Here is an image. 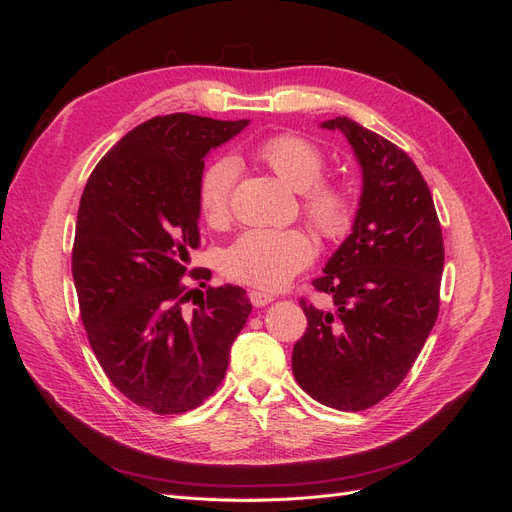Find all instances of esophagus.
Here are the masks:
<instances>
[{
	"mask_svg": "<svg viewBox=\"0 0 512 512\" xmlns=\"http://www.w3.org/2000/svg\"><path fill=\"white\" fill-rule=\"evenodd\" d=\"M247 297H250V303H252L254 307H265L267 303L273 301V294L260 292V290H250V294H247Z\"/></svg>",
	"mask_w": 512,
	"mask_h": 512,
	"instance_id": "1",
	"label": "esophagus"
}]
</instances>
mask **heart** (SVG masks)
<instances>
[{
    "instance_id": "1",
    "label": "heart",
    "mask_w": 512,
    "mask_h": 512,
    "mask_svg": "<svg viewBox=\"0 0 512 512\" xmlns=\"http://www.w3.org/2000/svg\"><path fill=\"white\" fill-rule=\"evenodd\" d=\"M258 160L301 192L307 220L324 239L342 237L352 220V198L342 181L322 177L324 151L299 134H273L256 147ZM237 181V162L218 158L198 183V209L211 226L230 220V200ZM314 243L299 228H250L232 243L222 269L226 277L262 290H280L314 260Z\"/></svg>"
}]
</instances>
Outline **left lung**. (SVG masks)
<instances>
[{
	"mask_svg": "<svg viewBox=\"0 0 512 512\" xmlns=\"http://www.w3.org/2000/svg\"><path fill=\"white\" fill-rule=\"evenodd\" d=\"M322 126L346 134L363 194L352 235L312 282L333 309L299 301L307 329L292 374L320 404L359 412L404 382L438 320L444 241L427 181L404 149L348 117Z\"/></svg>",
	"mask_w": 512,
	"mask_h": 512,
	"instance_id": "obj_1",
	"label": "left lung"
}]
</instances>
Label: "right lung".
<instances>
[{
    "instance_id": "add662e5",
    "label": "right lung",
    "mask_w": 512,
    "mask_h": 512,
    "mask_svg": "<svg viewBox=\"0 0 512 512\" xmlns=\"http://www.w3.org/2000/svg\"><path fill=\"white\" fill-rule=\"evenodd\" d=\"M245 126L153 117L108 149L81 196L72 277L89 346L115 389L153 414L188 412L213 395L252 312L241 286H207L209 269L185 267L200 245L207 151ZM185 274L206 288L192 315Z\"/></svg>"
}]
</instances>
